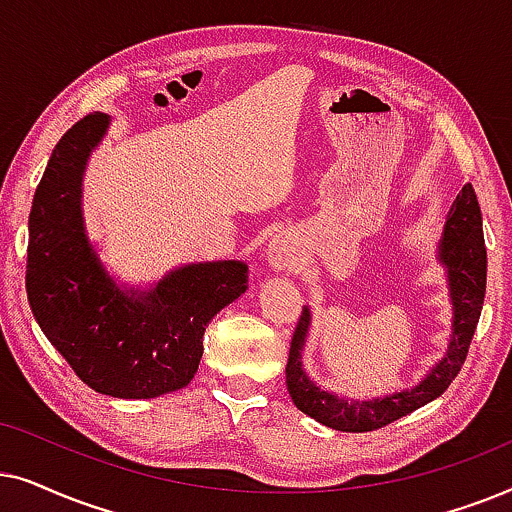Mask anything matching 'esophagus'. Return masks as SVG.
I'll list each match as a JSON object with an SVG mask.
<instances>
[{"label":"esophagus","instance_id":"34e87169","mask_svg":"<svg viewBox=\"0 0 512 512\" xmlns=\"http://www.w3.org/2000/svg\"><path fill=\"white\" fill-rule=\"evenodd\" d=\"M267 257H269V264L274 269H290L297 260L295 243H292L288 236L271 238L269 248H267Z\"/></svg>","mask_w":512,"mask_h":512}]
</instances>
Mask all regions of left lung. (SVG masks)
<instances>
[{"mask_svg": "<svg viewBox=\"0 0 512 512\" xmlns=\"http://www.w3.org/2000/svg\"><path fill=\"white\" fill-rule=\"evenodd\" d=\"M438 262L445 267L449 302H452V335L445 356L428 370L426 377L417 386L372 400H349L325 391L306 374L302 365V351L311 330V309L304 306L285 367V384L297 410L335 431L367 433L407 417L447 391L466 360L487 290V248L480 203L473 185L463 187L449 208L438 241Z\"/></svg>", "mask_w": 512, "mask_h": 512, "instance_id": "1", "label": "left lung"}]
</instances>
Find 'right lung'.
<instances>
[{"instance_id":"1","label":"right lung","mask_w":512,"mask_h":512,"mask_svg":"<svg viewBox=\"0 0 512 512\" xmlns=\"http://www.w3.org/2000/svg\"><path fill=\"white\" fill-rule=\"evenodd\" d=\"M109 124L107 114H88L53 149L27 222V299L46 339L93 391L159 398L194 379L203 332L248 290V264H182L147 288L109 274L84 220L86 166Z\"/></svg>"}]
</instances>
